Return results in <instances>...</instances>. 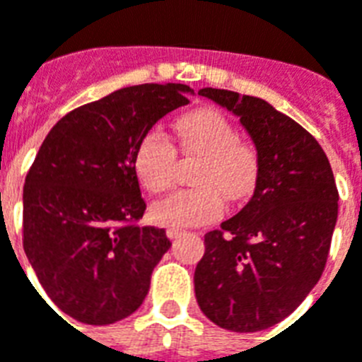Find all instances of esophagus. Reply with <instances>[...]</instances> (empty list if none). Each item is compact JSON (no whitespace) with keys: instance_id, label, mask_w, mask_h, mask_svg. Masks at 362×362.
<instances>
[{"instance_id":"1","label":"esophagus","mask_w":362,"mask_h":362,"mask_svg":"<svg viewBox=\"0 0 362 362\" xmlns=\"http://www.w3.org/2000/svg\"><path fill=\"white\" fill-rule=\"evenodd\" d=\"M166 235H168V238H172V240H174V238L185 235V231H183V229H179V228H168V229H166Z\"/></svg>"}]
</instances>
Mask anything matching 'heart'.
<instances>
[{
  "instance_id": "obj_1",
  "label": "heart",
  "mask_w": 362,
  "mask_h": 362,
  "mask_svg": "<svg viewBox=\"0 0 362 362\" xmlns=\"http://www.w3.org/2000/svg\"><path fill=\"white\" fill-rule=\"evenodd\" d=\"M177 148L199 159L194 188L177 190L151 207L160 226L192 228L213 222L223 213V196L231 203L253 192L261 160L257 148L240 136L228 116L214 109H194L175 120ZM177 149L160 131H146L136 142L133 168L149 192H164L174 181Z\"/></svg>"
}]
</instances>
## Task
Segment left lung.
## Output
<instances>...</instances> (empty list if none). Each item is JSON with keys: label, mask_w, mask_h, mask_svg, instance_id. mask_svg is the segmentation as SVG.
I'll list each match as a JSON object with an SVG mask.
<instances>
[{"label": "left lung", "mask_w": 362, "mask_h": 362, "mask_svg": "<svg viewBox=\"0 0 362 362\" xmlns=\"http://www.w3.org/2000/svg\"><path fill=\"white\" fill-rule=\"evenodd\" d=\"M199 94L240 118L259 153L255 192L205 235L194 291L209 320L255 333L294 313L318 283L339 214V190L322 146L298 122L253 95Z\"/></svg>", "instance_id": "obj_1"}]
</instances>
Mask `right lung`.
<instances>
[{
  "instance_id": "right-lung-1",
  "label": "right lung",
  "mask_w": 362,
  "mask_h": 362,
  "mask_svg": "<svg viewBox=\"0 0 362 362\" xmlns=\"http://www.w3.org/2000/svg\"><path fill=\"white\" fill-rule=\"evenodd\" d=\"M181 83L127 86L62 116L23 185V250L66 316L107 325L133 315L172 242L139 228L146 211L133 153L140 136L181 105Z\"/></svg>"
}]
</instances>
